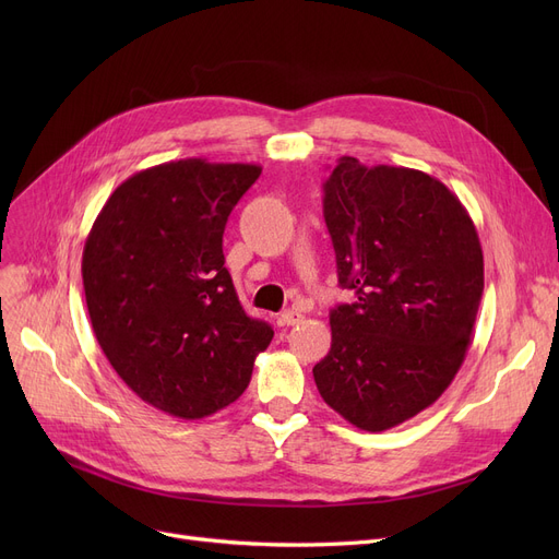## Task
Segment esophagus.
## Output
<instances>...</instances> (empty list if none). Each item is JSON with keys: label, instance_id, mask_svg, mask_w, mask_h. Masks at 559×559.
Here are the masks:
<instances>
[{"label": "esophagus", "instance_id": "obj_1", "mask_svg": "<svg viewBox=\"0 0 559 559\" xmlns=\"http://www.w3.org/2000/svg\"><path fill=\"white\" fill-rule=\"evenodd\" d=\"M278 321L283 326H295V324H299V321H304V314L299 310H283Z\"/></svg>", "mask_w": 559, "mask_h": 559}]
</instances>
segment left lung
<instances>
[{"label": "left lung", "mask_w": 559, "mask_h": 559, "mask_svg": "<svg viewBox=\"0 0 559 559\" xmlns=\"http://www.w3.org/2000/svg\"><path fill=\"white\" fill-rule=\"evenodd\" d=\"M337 281L331 350L314 383L348 424L380 432L451 385L483 299V249L460 199L432 176L342 156L324 183Z\"/></svg>", "instance_id": "obj_1"}]
</instances>
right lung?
Segmentation results:
<instances>
[{
	"instance_id": "right-lung-1",
	"label": "right lung",
	"mask_w": 559,
	"mask_h": 559,
	"mask_svg": "<svg viewBox=\"0 0 559 559\" xmlns=\"http://www.w3.org/2000/svg\"><path fill=\"white\" fill-rule=\"evenodd\" d=\"M260 171L203 158L142 169L85 240V304L104 356L171 417L203 419L240 399L274 337L240 306L222 251L228 215Z\"/></svg>"
}]
</instances>
